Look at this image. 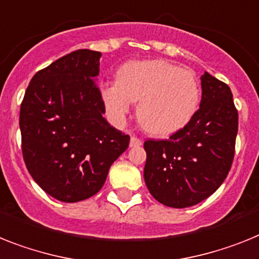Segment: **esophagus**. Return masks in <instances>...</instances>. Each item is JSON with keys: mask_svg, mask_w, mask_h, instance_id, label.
I'll return each mask as SVG.
<instances>
[{"mask_svg": "<svg viewBox=\"0 0 259 259\" xmlns=\"http://www.w3.org/2000/svg\"><path fill=\"white\" fill-rule=\"evenodd\" d=\"M142 145V141L140 138H137V137H132L130 138V147H138Z\"/></svg>", "mask_w": 259, "mask_h": 259, "instance_id": "obj_1", "label": "esophagus"}]
</instances>
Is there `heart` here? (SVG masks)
I'll return each mask as SVG.
<instances>
[{
	"mask_svg": "<svg viewBox=\"0 0 259 259\" xmlns=\"http://www.w3.org/2000/svg\"><path fill=\"white\" fill-rule=\"evenodd\" d=\"M106 114L117 125L125 122L132 103L137 119L151 136L166 138L184 129L199 109L196 76L163 59L133 60L116 73V82L100 91Z\"/></svg>",
	"mask_w": 259,
	"mask_h": 259,
	"instance_id": "1",
	"label": "heart"
}]
</instances>
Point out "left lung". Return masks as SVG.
Listing matches in <instances>:
<instances>
[{
  "label": "left lung",
  "mask_w": 259,
  "mask_h": 259,
  "mask_svg": "<svg viewBox=\"0 0 259 259\" xmlns=\"http://www.w3.org/2000/svg\"><path fill=\"white\" fill-rule=\"evenodd\" d=\"M200 108L168 140L145 142L143 178L163 205L187 208L209 197L227 178L234 156L238 113L225 82L204 72Z\"/></svg>",
  "instance_id": "8db88e82"
}]
</instances>
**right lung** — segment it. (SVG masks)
Here are the masks:
<instances>
[{
	"mask_svg": "<svg viewBox=\"0 0 259 259\" xmlns=\"http://www.w3.org/2000/svg\"><path fill=\"white\" fill-rule=\"evenodd\" d=\"M101 52L77 50L32 76L19 127L32 179L64 203L96 195L130 137L103 117L97 76Z\"/></svg>",
	"mask_w": 259,
	"mask_h": 259,
	"instance_id": "1",
	"label": "right lung"
}]
</instances>
